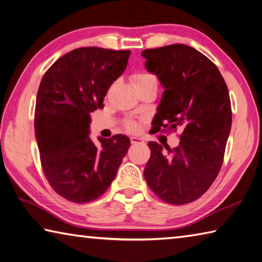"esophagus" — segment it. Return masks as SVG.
I'll list each match as a JSON object with an SVG mask.
<instances>
[{"label":"esophagus","mask_w":262,"mask_h":262,"mask_svg":"<svg viewBox=\"0 0 262 262\" xmlns=\"http://www.w3.org/2000/svg\"><path fill=\"white\" fill-rule=\"evenodd\" d=\"M130 141H131V144H141V143H144V140L141 139V138H138V137H131Z\"/></svg>","instance_id":"1"}]
</instances>
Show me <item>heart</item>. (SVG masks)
I'll return each mask as SVG.
<instances>
[{
    "mask_svg": "<svg viewBox=\"0 0 262 262\" xmlns=\"http://www.w3.org/2000/svg\"><path fill=\"white\" fill-rule=\"evenodd\" d=\"M131 80L134 82L135 87L137 88V91L140 88H145V87H158V79L157 76L149 73L147 71H137L135 73H132L131 75ZM124 127L126 128L128 132H136L138 130V123L134 119H127L124 123Z\"/></svg>",
    "mask_w": 262,
    "mask_h": 262,
    "instance_id": "1",
    "label": "heart"
}]
</instances>
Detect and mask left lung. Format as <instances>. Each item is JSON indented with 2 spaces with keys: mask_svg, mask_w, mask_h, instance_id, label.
Returning a JSON list of instances; mask_svg holds the SVG:
<instances>
[{
  "mask_svg": "<svg viewBox=\"0 0 262 262\" xmlns=\"http://www.w3.org/2000/svg\"><path fill=\"white\" fill-rule=\"evenodd\" d=\"M141 55L165 88L154 132L182 130L174 148L149 141L145 180L166 203L194 202L215 181L224 160L232 124L228 85L215 63L188 45L148 49Z\"/></svg>",
  "mask_w": 262,
  "mask_h": 262,
  "instance_id": "obj_1",
  "label": "left lung"
}]
</instances>
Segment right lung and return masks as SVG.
<instances>
[{
  "label": "right lung",
  "instance_id": "add662e5",
  "mask_svg": "<svg viewBox=\"0 0 262 262\" xmlns=\"http://www.w3.org/2000/svg\"><path fill=\"white\" fill-rule=\"evenodd\" d=\"M130 51L80 47L59 58L42 76L34 109L41 168L63 199L88 203L108 190L130 140L122 135L89 138L91 114L102 109L111 83L126 68Z\"/></svg>",
  "mask_w": 262,
  "mask_h": 262
}]
</instances>
